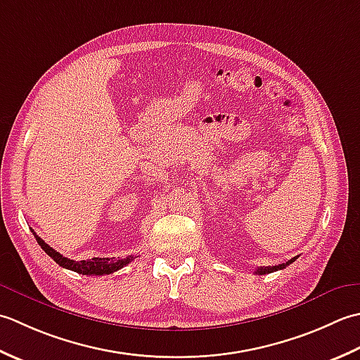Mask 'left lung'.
I'll use <instances>...</instances> for the list:
<instances>
[{
    "mask_svg": "<svg viewBox=\"0 0 360 360\" xmlns=\"http://www.w3.org/2000/svg\"><path fill=\"white\" fill-rule=\"evenodd\" d=\"M297 258H292L289 259L288 262H283V264H278V266H269V267H259L258 270H256L255 274L258 275H266V274H272V272H276V270H281V269H285L289 266V264H292L293 261H295Z\"/></svg>",
    "mask_w": 360,
    "mask_h": 360,
    "instance_id": "1",
    "label": "left lung"
}]
</instances>
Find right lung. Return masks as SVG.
<instances>
[{
    "mask_svg": "<svg viewBox=\"0 0 360 360\" xmlns=\"http://www.w3.org/2000/svg\"><path fill=\"white\" fill-rule=\"evenodd\" d=\"M35 240L39 242V245L49 255L58 266L63 269L72 270V272L82 274V275H110L116 272V270L122 269L124 266H127L129 262L134 261V256H127V258H118V259H108V258H93L88 261H72L70 258H65L63 255L56 252L53 247H49L45 240H43L40 236H37V233L31 230Z\"/></svg>",
    "mask_w": 360,
    "mask_h": 360,
    "instance_id": "add662e5",
    "label": "right lung"
}]
</instances>
